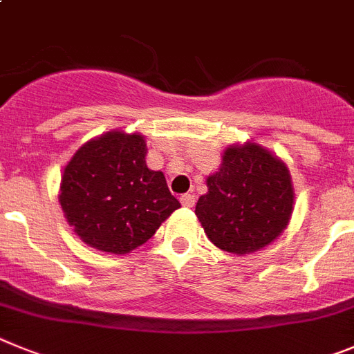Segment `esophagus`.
<instances>
[{"mask_svg":"<svg viewBox=\"0 0 354 354\" xmlns=\"http://www.w3.org/2000/svg\"><path fill=\"white\" fill-rule=\"evenodd\" d=\"M180 201H181V205H183V207H187V208L194 207V205H196V196L190 194V192H187V194L181 196Z\"/></svg>","mask_w":354,"mask_h":354,"instance_id":"34e87169","label":"esophagus"}]
</instances>
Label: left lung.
Instances as JSON below:
<instances>
[{
	"instance_id": "1",
	"label": "left lung",
	"mask_w": 354,
	"mask_h": 354,
	"mask_svg": "<svg viewBox=\"0 0 354 354\" xmlns=\"http://www.w3.org/2000/svg\"><path fill=\"white\" fill-rule=\"evenodd\" d=\"M196 215L219 250L248 254L278 239L290 221L294 189L287 165L254 142L230 146Z\"/></svg>"
}]
</instances>
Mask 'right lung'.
Masks as SVG:
<instances>
[{"mask_svg": "<svg viewBox=\"0 0 354 354\" xmlns=\"http://www.w3.org/2000/svg\"><path fill=\"white\" fill-rule=\"evenodd\" d=\"M146 153L140 133L109 131L84 144L64 169L58 201L91 248L130 253L180 208L164 173L147 169Z\"/></svg>", "mask_w": 354, "mask_h": 354, "instance_id": "add662e5", "label": "right lung"}]
</instances>
